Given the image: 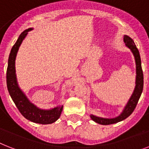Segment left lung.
<instances>
[{
	"label": "left lung",
	"instance_id": "8db88e82",
	"mask_svg": "<svg viewBox=\"0 0 149 149\" xmlns=\"http://www.w3.org/2000/svg\"><path fill=\"white\" fill-rule=\"evenodd\" d=\"M123 40L125 42V46L131 49V51L132 52V54H133L134 56H135V64H136V78H135V89H134L133 93H132V96L129 99V102H127L126 106H125V108L123 109V112L118 116L113 118H106L95 116H93V115L90 116L91 118L94 122L99 123V124H101V125L114 124V123H118V122L124 120L127 117H129L133 112L134 109H135L136 106H137L139 100L141 93H142V90H143V72H142V69H141V58H140L139 52L138 50L137 47L135 46L133 40L132 39L131 37L125 35L124 38H123Z\"/></svg>",
	"mask_w": 149,
	"mask_h": 149
}]
</instances>
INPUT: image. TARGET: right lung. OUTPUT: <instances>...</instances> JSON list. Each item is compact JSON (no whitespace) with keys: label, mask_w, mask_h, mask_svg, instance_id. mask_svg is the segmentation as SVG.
Returning <instances> with one entry per match:
<instances>
[{"label":"right lung","mask_w":149,"mask_h":149,"mask_svg":"<svg viewBox=\"0 0 149 149\" xmlns=\"http://www.w3.org/2000/svg\"><path fill=\"white\" fill-rule=\"evenodd\" d=\"M33 28L25 30L20 35L13 47H12L8 59V70H7V86L10 95L15 103L17 108L20 111L24 118L33 123L39 124H51L55 123L60 118L63 110L62 106H56L51 109H41L31 103L26 98L25 94L18 86L15 70V60L18 49L24 39L26 37L29 31Z\"/></svg>","instance_id":"right-lung-1"}]
</instances>
